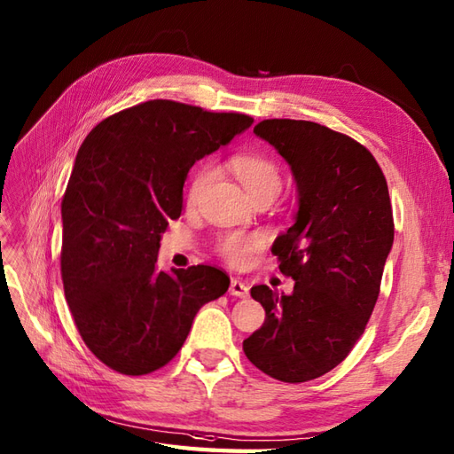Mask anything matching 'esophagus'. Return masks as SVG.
<instances>
[{"label":"esophagus","instance_id":"esophagus-1","mask_svg":"<svg viewBox=\"0 0 454 454\" xmlns=\"http://www.w3.org/2000/svg\"><path fill=\"white\" fill-rule=\"evenodd\" d=\"M229 293L233 296L245 298V296H248V283L242 281L240 278H233V279H231V285H229Z\"/></svg>","mask_w":454,"mask_h":454}]
</instances>
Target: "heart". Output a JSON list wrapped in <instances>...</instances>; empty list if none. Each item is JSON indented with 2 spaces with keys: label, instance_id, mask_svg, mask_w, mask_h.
Instances as JSON below:
<instances>
[{
  "label": "heart",
  "instance_id": "heart-1",
  "mask_svg": "<svg viewBox=\"0 0 454 454\" xmlns=\"http://www.w3.org/2000/svg\"><path fill=\"white\" fill-rule=\"evenodd\" d=\"M231 168L237 175L240 184L245 186V191L250 194V198L273 192L278 194L281 191V173L279 168L270 158L260 156V153H242V156L233 158ZM214 179V168L212 165H204L194 175L191 191H189V202L194 204L200 194L204 192L209 181ZM258 239L245 237V235H229L221 240L219 250L223 254L225 260L233 265H245L250 260V254L256 250Z\"/></svg>",
  "mask_w": 454,
  "mask_h": 454
}]
</instances>
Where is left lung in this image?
Returning a JSON list of instances; mask_svg holds the SVG:
<instances>
[{
  "mask_svg": "<svg viewBox=\"0 0 454 454\" xmlns=\"http://www.w3.org/2000/svg\"><path fill=\"white\" fill-rule=\"evenodd\" d=\"M254 135L278 150L296 183L294 221L271 247L294 289L252 286L265 322L242 350L271 378L302 383L339 366L366 329L393 247L389 191L372 153L324 125L268 119Z\"/></svg>",
  "mask_w": 454,
  "mask_h": 454,
  "instance_id": "1",
  "label": "left lung"
}]
</instances>
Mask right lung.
I'll return each mask as SVG.
<instances>
[{"label":"right lung","mask_w":454,"mask_h":454,"mask_svg":"<svg viewBox=\"0 0 454 454\" xmlns=\"http://www.w3.org/2000/svg\"><path fill=\"white\" fill-rule=\"evenodd\" d=\"M254 119L152 99L96 125L61 202L63 289L76 329L106 366L144 375L181 350L200 308L229 289L212 265L163 271L160 240L181 215L192 165Z\"/></svg>","instance_id":"right-lung-1"}]
</instances>
